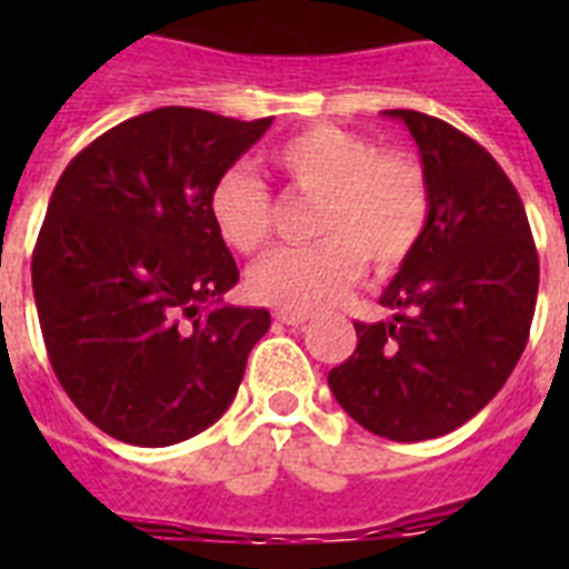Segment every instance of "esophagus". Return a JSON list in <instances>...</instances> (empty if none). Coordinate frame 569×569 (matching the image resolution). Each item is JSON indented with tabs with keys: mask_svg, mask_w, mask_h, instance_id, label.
<instances>
[{
	"mask_svg": "<svg viewBox=\"0 0 569 569\" xmlns=\"http://www.w3.org/2000/svg\"><path fill=\"white\" fill-rule=\"evenodd\" d=\"M274 319L280 325H289V328H298V325H307L310 321V312H298V310H277Z\"/></svg>",
	"mask_w": 569,
	"mask_h": 569,
	"instance_id": "obj_1",
	"label": "esophagus"
}]
</instances>
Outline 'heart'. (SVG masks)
<instances>
[{
	"label": "heart",
	"mask_w": 569,
	"mask_h": 569,
	"mask_svg": "<svg viewBox=\"0 0 569 569\" xmlns=\"http://www.w3.org/2000/svg\"><path fill=\"white\" fill-rule=\"evenodd\" d=\"M271 164L303 194L319 197L307 248H277L248 271L253 301L280 310H319L363 271L405 262L431 218V186L413 156L380 153L366 136L310 127L271 150ZM212 230L227 248L253 253L271 227V197L241 168L223 171L206 197Z\"/></svg>",
	"instance_id": "b5f03b06"
}]
</instances>
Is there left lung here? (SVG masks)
Here are the masks:
<instances>
[{
  "instance_id": "left-lung-1",
  "label": "left lung",
  "mask_w": 569,
  "mask_h": 569,
  "mask_svg": "<svg viewBox=\"0 0 569 569\" xmlns=\"http://www.w3.org/2000/svg\"><path fill=\"white\" fill-rule=\"evenodd\" d=\"M383 114L419 147L431 218L380 295L392 319L355 321V355L328 387L366 431L419 442L469 422L505 387L529 342L540 262L520 194L485 147L422 111Z\"/></svg>"
}]
</instances>
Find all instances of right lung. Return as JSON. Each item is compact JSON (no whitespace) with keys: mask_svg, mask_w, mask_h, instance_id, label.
Wrapping results in <instances>:
<instances>
[{"mask_svg":"<svg viewBox=\"0 0 569 569\" xmlns=\"http://www.w3.org/2000/svg\"><path fill=\"white\" fill-rule=\"evenodd\" d=\"M274 118L164 106L129 118L67 164L31 257L56 378L114 440L162 449L232 405L262 307H230L239 268L206 197Z\"/></svg>","mask_w":569,"mask_h":569,"instance_id":"add662e5","label":"right lung"}]
</instances>
